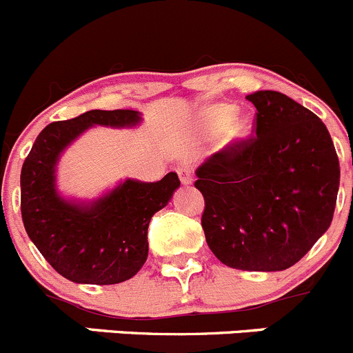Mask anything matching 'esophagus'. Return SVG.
<instances>
[{"label":"esophagus","instance_id":"1","mask_svg":"<svg viewBox=\"0 0 353 353\" xmlns=\"http://www.w3.org/2000/svg\"><path fill=\"white\" fill-rule=\"evenodd\" d=\"M177 174H179V179L184 186L193 183V172H191L190 167H177Z\"/></svg>","mask_w":353,"mask_h":353}]
</instances>
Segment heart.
<instances>
[{
	"instance_id": "b5f03b06",
	"label": "heart",
	"mask_w": 353,
	"mask_h": 353,
	"mask_svg": "<svg viewBox=\"0 0 353 353\" xmlns=\"http://www.w3.org/2000/svg\"><path fill=\"white\" fill-rule=\"evenodd\" d=\"M236 115V108L232 105H214L203 114L205 129L212 132H217L227 128L231 121L233 124L225 131L224 143L225 145H239L246 141L253 132V121L250 117H241L232 121Z\"/></svg>"
}]
</instances>
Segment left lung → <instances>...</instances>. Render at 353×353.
Instances as JSON below:
<instances>
[{"label":"left lung","instance_id":"left-lung-1","mask_svg":"<svg viewBox=\"0 0 353 353\" xmlns=\"http://www.w3.org/2000/svg\"><path fill=\"white\" fill-rule=\"evenodd\" d=\"M255 138L196 169L208 248L239 271H285L331 225L340 188L333 139L316 114L278 91H256Z\"/></svg>","mask_w":353,"mask_h":353}]
</instances>
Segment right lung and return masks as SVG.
Masks as SVG:
<instances>
[{"instance_id":"right-lung-1","label":"right lung","mask_w":353,"mask_h":353,"mask_svg":"<svg viewBox=\"0 0 353 353\" xmlns=\"http://www.w3.org/2000/svg\"><path fill=\"white\" fill-rule=\"evenodd\" d=\"M136 110H90L46 125L20 174V210L30 241L51 268L81 285L131 279L148 256V225L181 186L176 172L157 183L125 179L90 201L67 200L57 190L61 153L90 128H134Z\"/></svg>"}]
</instances>
